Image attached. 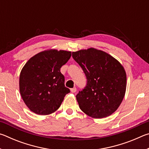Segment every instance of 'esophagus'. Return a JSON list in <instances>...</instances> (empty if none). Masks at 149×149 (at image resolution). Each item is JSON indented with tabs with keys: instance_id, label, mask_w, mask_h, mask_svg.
I'll return each mask as SVG.
<instances>
[{
	"instance_id": "obj_1",
	"label": "esophagus",
	"mask_w": 149,
	"mask_h": 149,
	"mask_svg": "<svg viewBox=\"0 0 149 149\" xmlns=\"http://www.w3.org/2000/svg\"><path fill=\"white\" fill-rule=\"evenodd\" d=\"M70 91H71V92H72V93H74L76 92L77 89H76V87H74V88H72V89H70Z\"/></svg>"
}]
</instances>
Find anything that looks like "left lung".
<instances>
[{
    "label": "left lung",
    "mask_w": 149,
    "mask_h": 149,
    "mask_svg": "<svg viewBox=\"0 0 149 149\" xmlns=\"http://www.w3.org/2000/svg\"><path fill=\"white\" fill-rule=\"evenodd\" d=\"M72 56L87 80L85 89L76 95L80 109L93 118L109 116L120 107L125 94L124 68L107 52L92 47L73 52Z\"/></svg>",
    "instance_id": "left-lung-1"
}]
</instances>
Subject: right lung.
I'll return each instance as SVG.
<instances>
[{
    "instance_id": "1",
    "label": "right lung",
    "mask_w": 149,
    "mask_h": 149,
    "mask_svg": "<svg viewBox=\"0 0 149 149\" xmlns=\"http://www.w3.org/2000/svg\"><path fill=\"white\" fill-rule=\"evenodd\" d=\"M71 56V51L47 49L34 55L24 65L19 74V92L31 112L44 116L58 109L70 93L60 68Z\"/></svg>"
}]
</instances>
